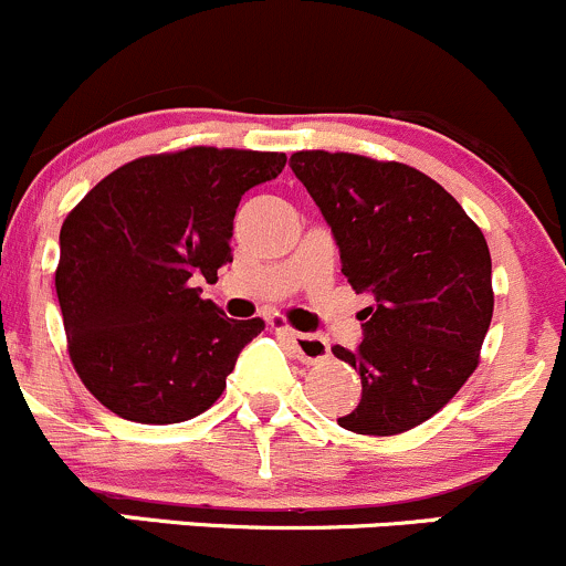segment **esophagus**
Masks as SVG:
<instances>
[{
    "mask_svg": "<svg viewBox=\"0 0 566 566\" xmlns=\"http://www.w3.org/2000/svg\"><path fill=\"white\" fill-rule=\"evenodd\" d=\"M276 333H282V336L290 342V347H293V353L298 355L301 360H306V363H314V360L325 358V355L331 353L328 342H325L323 336H312V333H298V331H293V328H284V325H276Z\"/></svg>",
    "mask_w": 566,
    "mask_h": 566,
    "instance_id": "esophagus-1",
    "label": "esophagus"
}]
</instances>
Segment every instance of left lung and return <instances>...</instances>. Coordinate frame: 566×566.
I'll list each match as a JSON object with an SVG mask.
<instances>
[{"label": "left lung", "instance_id": "obj_1", "mask_svg": "<svg viewBox=\"0 0 566 566\" xmlns=\"http://www.w3.org/2000/svg\"><path fill=\"white\" fill-rule=\"evenodd\" d=\"M290 168L323 211L347 282L374 298L358 314V347H333L363 385L338 426L409 431L478 368L493 317L485 238L453 195L409 165L298 151Z\"/></svg>", "mask_w": 566, "mask_h": 566}]
</instances>
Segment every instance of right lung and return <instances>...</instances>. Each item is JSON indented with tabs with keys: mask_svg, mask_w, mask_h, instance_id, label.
I'll list each match as a JSON object with an SVG mask.
<instances>
[{
	"mask_svg": "<svg viewBox=\"0 0 566 566\" xmlns=\"http://www.w3.org/2000/svg\"><path fill=\"white\" fill-rule=\"evenodd\" d=\"M273 151L195 146L127 163L64 219L56 295L92 396L135 423H181L228 385L263 319H230L200 279L233 263L235 208L282 174Z\"/></svg>",
	"mask_w": 566,
	"mask_h": 566,
	"instance_id": "add662e5",
	"label": "right lung"
}]
</instances>
